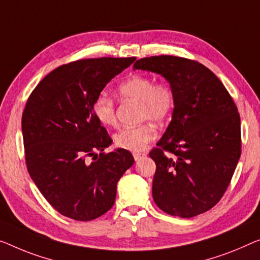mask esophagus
I'll use <instances>...</instances> for the list:
<instances>
[{
  "label": "esophagus",
  "mask_w": 260,
  "mask_h": 260,
  "mask_svg": "<svg viewBox=\"0 0 260 260\" xmlns=\"http://www.w3.org/2000/svg\"><path fill=\"white\" fill-rule=\"evenodd\" d=\"M133 156H134V160L135 161H139L141 157L146 156V154L145 153H140V152H135V153H133Z\"/></svg>",
  "instance_id": "esophagus-1"
}]
</instances>
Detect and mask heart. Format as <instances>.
<instances>
[{
  "label": "heart",
  "instance_id": "heart-1",
  "mask_svg": "<svg viewBox=\"0 0 260 260\" xmlns=\"http://www.w3.org/2000/svg\"><path fill=\"white\" fill-rule=\"evenodd\" d=\"M123 98L141 103V118L155 122H164L175 108L176 96L173 87L166 81L155 83L152 77L134 75L122 81L118 87ZM94 114L103 125H117L114 100L106 93H100L94 100ZM156 137L154 127L145 123L138 127L123 128L114 135V143L119 148L141 152Z\"/></svg>",
  "mask_w": 260,
  "mask_h": 260
}]
</instances>
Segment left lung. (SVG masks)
<instances>
[{"instance_id":"obj_1","label":"left lung","mask_w":260,"mask_h":260,"mask_svg":"<svg viewBox=\"0 0 260 260\" xmlns=\"http://www.w3.org/2000/svg\"><path fill=\"white\" fill-rule=\"evenodd\" d=\"M133 69L161 75L176 96L172 121L149 153L156 165L155 204L182 218L210 210L229 187L241 157V118L234 100L199 61L153 56L137 60Z\"/></svg>"}]
</instances>
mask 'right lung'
<instances>
[{"mask_svg": "<svg viewBox=\"0 0 260 260\" xmlns=\"http://www.w3.org/2000/svg\"><path fill=\"white\" fill-rule=\"evenodd\" d=\"M134 60L103 57L61 65L40 81L26 102L22 114L26 168L45 200L69 218L86 222L110 210L118 181L134 164L126 149L103 153L112 139L93 108L106 84Z\"/></svg>", "mask_w": 260, "mask_h": 260, "instance_id": "obj_1", "label": "right lung"}]
</instances>
